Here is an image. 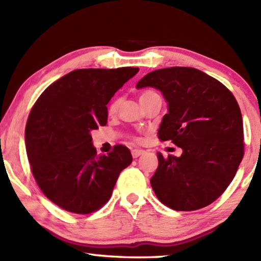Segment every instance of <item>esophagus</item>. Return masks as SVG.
<instances>
[{
	"instance_id": "esophagus-1",
	"label": "esophagus",
	"mask_w": 261,
	"mask_h": 261,
	"mask_svg": "<svg viewBox=\"0 0 261 261\" xmlns=\"http://www.w3.org/2000/svg\"><path fill=\"white\" fill-rule=\"evenodd\" d=\"M144 149H132L131 151V154H132V156H134L135 159L136 158H138V156H140L141 154H144Z\"/></svg>"
}]
</instances>
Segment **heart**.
<instances>
[{"mask_svg":"<svg viewBox=\"0 0 261 261\" xmlns=\"http://www.w3.org/2000/svg\"><path fill=\"white\" fill-rule=\"evenodd\" d=\"M153 94H156V92H154V91H152V90H146V91H144L143 93L140 94V96H139V100H143V99H145V98H147V96H149V95H153ZM118 106H120V99H115L112 103H110V106H109V113H115L117 110V108H118Z\"/></svg>","mask_w":261,"mask_h":261,"instance_id":"heart-1","label":"heart"}]
</instances>
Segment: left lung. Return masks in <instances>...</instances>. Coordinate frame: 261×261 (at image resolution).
I'll return each instance as SVG.
<instances>
[{"instance_id": "1", "label": "left lung", "mask_w": 261, "mask_h": 261, "mask_svg": "<svg viewBox=\"0 0 261 261\" xmlns=\"http://www.w3.org/2000/svg\"><path fill=\"white\" fill-rule=\"evenodd\" d=\"M137 88L154 87L168 103L158 137L182 148L179 158L158 153L151 178L158 199L175 211H196L224 192L244 155L240 106L228 88L194 68L147 73Z\"/></svg>"}]
</instances>
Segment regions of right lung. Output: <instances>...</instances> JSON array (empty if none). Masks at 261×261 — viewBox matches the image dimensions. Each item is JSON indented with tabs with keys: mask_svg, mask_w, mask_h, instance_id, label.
Wrapping results in <instances>:
<instances>
[{
	"mask_svg": "<svg viewBox=\"0 0 261 261\" xmlns=\"http://www.w3.org/2000/svg\"><path fill=\"white\" fill-rule=\"evenodd\" d=\"M138 68L78 69L48 86L29 115L25 145L43 194L61 208L90 214L112 196L130 149L98 155L91 132L107 124V105Z\"/></svg>",
	"mask_w": 261,
	"mask_h": 261,
	"instance_id": "1",
	"label": "right lung"
}]
</instances>
